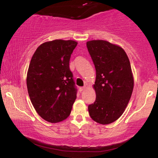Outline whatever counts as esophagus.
<instances>
[{
  "label": "esophagus",
  "mask_w": 158,
  "mask_h": 158,
  "mask_svg": "<svg viewBox=\"0 0 158 158\" xmlns=\"http://www.w3.org/2000/svg\"><path fill=\"white\" fill-rule=\"evenodd\" d=\"M85 86H84V87H81V88H79V90H80V91H83V90H84L85 89Z\"/></svg>",
  "instance_id": "esophagus-1"
}]
</instances>
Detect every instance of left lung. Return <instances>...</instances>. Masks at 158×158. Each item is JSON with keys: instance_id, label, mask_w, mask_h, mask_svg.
I'll use <instances>...</instances> for the list:
<instances>
[{"instance_id": "8db88e82", "label": "left lung", "mask_w": 158, "mask_h": 158, "mask_svg": "<svg viewBox=\"0 0 158 158\" xmlns=\"http://www.w3.org/2000/svg\"><path fill=\"white\" fill-rule=\"evenodd\" d=\"M86 46L96 72V101L88 106V112L96 122L111 124L122 115L132 94L130 62L124 49L107 41L90 40Z\"/></svg>"}]
</instances>
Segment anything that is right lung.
<instances>
[{"label": "right lung", "mask_w": 158, "mask_h": 158, "mask_svg": "<svg viewBox=\"0 0 158 158\" xmlns=\"http://www.w3.org/2000/svg\"><path fill=\"white\" fill-rule=\"evenodd\" d=\"M77 44L74 40L46 42L31 57L27 75L28 93L36 111L48 122L66 119L76 99L69 62Z\"/></svg>", "instance_id": "obj_1"}]
</instances>
